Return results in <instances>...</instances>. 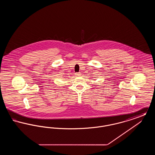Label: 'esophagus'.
Returning a JSON list of instances; mask_svg holds the SVG:
<instances>
[{"instance_id":"obj_1","label":"esophagus","mask_w":155,"mask_h":155,"mask_svg":"<svg viewBox=\"0 0 155 155\" xmlns=\"http://www.w3.org/2000/svg\"><path fill=\"white\" fill-rule=\"evenodd\" d=\"M75 75H76V76H80L81 75V73H77Z\"/></svg>"}]
</instances>
